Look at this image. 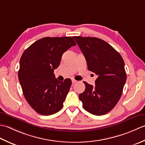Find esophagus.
I'll return each instance as SVG.
<instances>
[{
	"label": "esophagus",
	"mask_w": 145,
	"mask_h": 145,
	"mask_svg": "<svg viewBox=\"0 0 145 145\" xmlns=\"http://www.w3.org/2000/svg\"><path fill=\"white\" fill-rule=\"evenodd\" d=\"M77 82H78V81L75 80V79H72V84H75V83H76Z\"/></svg>",
	"instance_id": "obj_1"
}]
</instances>
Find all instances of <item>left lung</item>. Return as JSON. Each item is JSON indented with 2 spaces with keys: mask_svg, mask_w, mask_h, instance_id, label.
Returning <instances> with one entry per match:
<instances>
[{
  "mask_svg": "<svg viewBox=\"0 0 145 145\" xmlns=\"http://www.w3.org/2000/svg\"><path fill=\"white\" fill-rule=\"evenodd\" d=\"M87 62L88 69L98 76L95 86L84 82L79 95L85 110L96 116L113 110L119 101L126 81L125 63L120 53L97 37H73Z\"/></svg>",
  "mask_w": 145,
  "mask_h": 145,
  "instance_id": "1",
  "label": "left lung"
}]
</instances>
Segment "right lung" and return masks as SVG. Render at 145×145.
<instances>
[{
  "instance_id": "right-lung-1",
  "label": "right lung",
  "mask_w": 145,
  "mask_h": 145,
  "mask_svg": "<svg viewBox=\"0 0 145 145\" xmlns=\"http://www.w3.org/2000/svg\"><path fill=\"white\" fill-rule=\"evenodd\" d=\"M71 37H44L26 49L20 57L19 80L26 101L42 115H51L63 108L72 81H58L54 70L63 53L73 46Z\"/></svg>"
}]
</instances>
